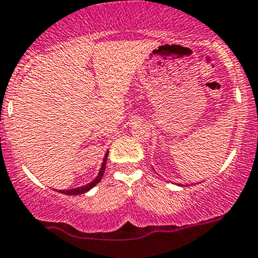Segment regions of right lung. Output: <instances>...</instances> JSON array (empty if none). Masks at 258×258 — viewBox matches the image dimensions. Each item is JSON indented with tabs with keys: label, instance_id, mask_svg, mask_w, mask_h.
Masks as SVG:
<instances>
[{
	"label": "right lung",
	"instance_id": "right-lung-1",
	"mask_svg": "<svg viewBox=\"0 0 258 258\" xmlns=\"http://www.w3.org/2000/svg\"><path fill=\"white\" fill-rule=\"evenodd\" d=\"M107 157H108V151H107V152H106L105 157H103L102 166H101L100 172H98L97 177L93 179L92 182H90V183L85 184V186L76 187V188H72V189H59L58 192H61V194H63V195H82V194H85V192L90 191V189L93 188V187H95L96 184H97L98 182L101 181V178H102L103 173H105V167H106V162H107Z\"/></svg>",
	"mask_w": 258,
	"mask_h": 258
}]
</instances>
